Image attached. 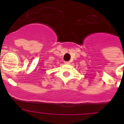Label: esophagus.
Here are the masks:
<instances>
[{
    "instance_id": "1",
    "label": "esophagus",
    "mask_w": 124,
    "mask_h": 124,
    "mask_svg": "<svg viewBox=\"0 0 124 124\" xmlns=\"http://www.w3.org/2000/svg\"><path fill=\"white\" fill-rule=\"evenodd\" d=\"M64 64H70V61H64Z\"/></svg>"
}]
</instances>
